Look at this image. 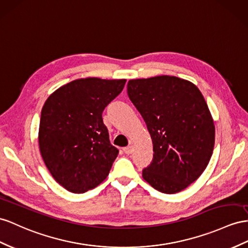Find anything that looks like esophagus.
<instances>
[{
    "label": "esophagus",
    "mask_w": 248,
    "mask_h": 248,
    "mask_svg": "<svg viewBox=\"0 0 248 248\" xmlns=\"http://www.w3.org/2000/svg\"><path fill=\"white\" fill-rule=\"evenodd\" d=\"M133 151H134V149H133L132 145H129V147H126V148H124V153H125V154H128V155L132 154V153H133Z\"/></svg>",
    "instance_id": "obj_1"
}]
</instances>
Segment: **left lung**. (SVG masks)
Instances as JSON below:
<instances>
[{
	"instance_id": "obj_1",
	"label": "left lung",
	"mask_w": 248,
	"mask_h": 248,
	"mask_svg": "<svg viewBox=\"0 0 248 248\" xmlns=\"http://www.w3.org/2000/svg\"><path fill=\"white\" fill-rule=\"evenodd\" d=\"M126 88L153 142L143 179L161 193L181 192L213 155L215 124L204 97L193 82L170 75L131 79Z\"/></svg>"
}]
</instances>
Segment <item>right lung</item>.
<instances>
[{
	"label": "right lung",
	"mask_w": 248,
	"mask_h": 248,
	"mask_svg": "<svg viewBox=\"0 0 248 248\" xmlns=\"http://www.w3.org/2000/svg\"><path fill=\"white\" fill-rule=\"evenodd\" d=\"M125 79L79 78L55 90L41 113L39 147L54 180L71 193L99 186L118 150L103 122V111L123 91Z\"/></svg>",
	"instance_id": "add662e5"
}]
</instances>
